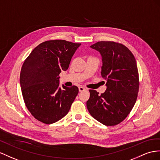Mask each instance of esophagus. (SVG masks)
<instances>
[{"label":"esophagus","mask_w":160,"mask_h":160,"mask_svg":"<svg viewBox=\"0 0 160 160\" xmlns=\"http://www.w3.org/2000/svg\"><path fill=\"white\" fill-rule=\"evenodd\" d=\"M79 88V91L80 92H82L84 91H85V90H87V88H85L84 87H82V86H80V87H78Z\"/></svg>","instance_id":"34e87169"}]
</instances>
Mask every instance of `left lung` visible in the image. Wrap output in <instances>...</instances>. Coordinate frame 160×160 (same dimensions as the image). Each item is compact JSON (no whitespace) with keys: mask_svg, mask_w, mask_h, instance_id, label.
Segmentation results:
<instances>
[{"mask_svg":"<svg viewBox=\"0 0 160 160\" xmlns=\"http://www.w3.org/2000/svg\"><path fill=\"white\" fill-rule=\"evenodd\" d=\"M91 47L102 56L101 76L107 81V89L101 95L89 90L87 107L101 124L115 126L125 120L136 103L139 89L136 59L124 44L113 41H99Z\"/></svg>","mask_w":160,"mask_h":160,"instance_id":"8db88e82","label":"left lung"}]
</instances>
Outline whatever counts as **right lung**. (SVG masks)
<instances>
[{
  "mask_svg": "<svg viewBox=\"0 0 160 160\" xmlns=\"http://www.w3.org/2000/svg\"><path fill=\"white\" fill-rule=\"evenodd\" d=\"M81 45L64 40L40 43L24 61L20 85L24 103L36 120L51 124L67 115L78 93L76 86L59 87V73L66 71Z\"/></svg>",
  "mask_w": 160,
  "mask_h": 160,
  "instance_id": "1",
  "label": "right lung"
}]
</instances>
